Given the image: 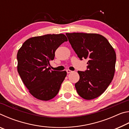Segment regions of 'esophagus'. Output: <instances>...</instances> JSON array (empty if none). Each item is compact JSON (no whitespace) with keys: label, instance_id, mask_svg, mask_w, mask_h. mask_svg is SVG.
Segmentation results:
<instances>
[{"label":"esophagus","instance_id":"34e87169","mask_svg":"<svg viewBox=\"0 0 129 129\" xmlns=\"http://www.w3.org/2000/svg\"><path fill=\"white\" fill-rule=\"evenodd\" d=\"M66 71H67V73H70L72 72V71H71V70H69V69H67Z\"/></svg>","mask_w":129,"mask_h":129}]
</instances>
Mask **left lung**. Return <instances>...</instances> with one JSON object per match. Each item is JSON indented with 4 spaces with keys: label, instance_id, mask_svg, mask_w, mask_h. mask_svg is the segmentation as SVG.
<instances>
[{
    "label": "left lung",
    "instance_id": "obj_1",
    "mask_svg": "<svg viewBox=\"0 0 129 129\" xmlns=\"http://www.w3.org/2000/svg\"><path fill=\"white\" fill-rule=\"evenodd\" d=\"M66 35L80 60H89L88 69L78 71L80 80L75 84L76 90L84 99H94L106 90L114 77L116 61L114 49L100 34L67 33Z\"/></svg>",
    "mask_w": 129,
    "mask_h": 129
}]
</instances>
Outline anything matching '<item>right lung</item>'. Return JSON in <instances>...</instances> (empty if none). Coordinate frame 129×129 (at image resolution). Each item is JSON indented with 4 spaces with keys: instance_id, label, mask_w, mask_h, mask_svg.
I'll use <instances>...</instances> for the list:
<instances>
[{
    "instance_id": "obj_1",
    "label": "right lung",
    "mask_w": 129,
    "mask_h": 129,
    "mask_svg": "<svg viewBox=\"0 0 129 129\" xmlns=\"http://www.w3.org/2000/svg\"><path fill=\"white\" fill-rule=\"evenodd\" d=\"M67 41L61 34L35 36L26 40L17 52V72L36 99L48 101L59 91L67 72L51 71L48 66L56 50Z\"/></svg>"
}]
</instances>
